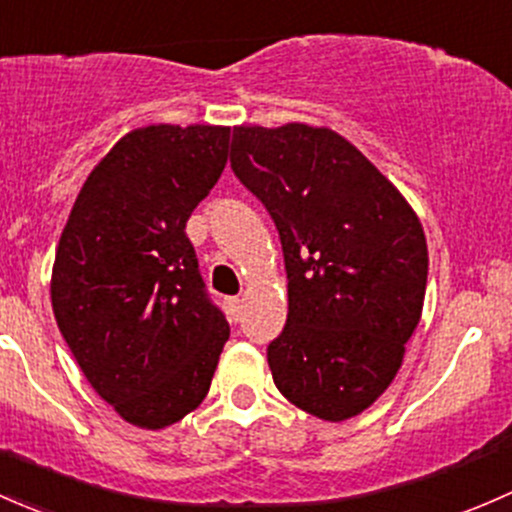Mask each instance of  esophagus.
I'll use <instances>...</instances> for the list:
<instances>
[{
	"label": "esophagus",
	"mask_w": 512,
	"mask_h": 512,
	"mask_svg": "<svg viewBox=\"0 0 512 512\" xmlns=\"http://www.w3.org/2000/svg\"><path fill=\"white\" fill-rule=\"evenodd\" d=\"M226 310H229V318L234 323H239L241 318V298H226Z\"/></svg>",
	"instance_id": "obj_1"
}]
</instances>
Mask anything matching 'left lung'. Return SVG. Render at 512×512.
Here are the masks:
<instances>
[{"label": "left lung", "instance_id": "left-lung-1", "mask_svg": "<svg viewBox=\"0 0 512 512\" xmlns=\"http://www.w3.org/2000/svg\"><path fill=\"white\" fill-rule=\"evenodd\" d=\"M231 170L281 236L288 320L268 345L278 392L325 421L365 412L397 377L424 308L419 217L330 128L239 125Z\"/></svg>", "mask_w": 512, "mask_h": 512}]
</instances>
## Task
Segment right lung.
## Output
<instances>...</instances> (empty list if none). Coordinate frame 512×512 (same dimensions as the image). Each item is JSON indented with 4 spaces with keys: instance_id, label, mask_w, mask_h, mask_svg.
<instances>
[{
    "instance_id": "1",
    "label": "right lung",
    "mask_w": 512,
    "mask_h": 512,
    "mask_svg": "<svg viewBox=\"0 0 512 512\" xmlns=\"http://www.w3.org/2000/svg\"><path fill=\"white\" fill-rule=\"evenodd\" d=\"M229 138L221 125L133 130L88 175L63 226L56 323L91 387L140 429L197 409L229 340L184 234L224 172Z\"/></svg>"
}]
</instances>
